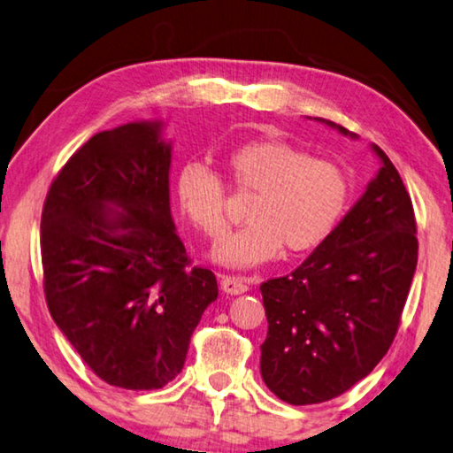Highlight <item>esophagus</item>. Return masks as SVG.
Returning a JSON list of instances; mask_svg holds the SVG:
<instances>
[{"instance_id": "obj_1", "label": "esophagus", "mask_w": 453, "mask_h": 453, "mask_svg": "<svg viewBox=\"0 0 453 453\" xmlns=\"http://www.w3.org/2000/svg\"><path fill=\"white\" fill-rule=\"evenodd\" d=\"M220 288L231 296L245 294V291L249 289V280H247V277H241V275H222L220 277Z\"/></svg>"}]
</instances>
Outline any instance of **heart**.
<instances>
[{
	"label": "heart",
	"mask_w": 453,
	"mask_h": 453,
	"mask_svg": "<svg viewBox=\"0 0 453 453\" xmlns=\"http://www.w3.org/2000/svg\"><path fill=\"white\" fill-rule=\"evenodd\" d=\"M222 168L239 194H253L249 225L214 249V259L249 267L288 255L311 253L330 239L350 200V178L342 165L314 157L285 139H255L236 145ZM176 196L188 222L208 239L228 231L226 186L203 164L178 172Z\"/></svg>",
	"instance_id": "1"
}]
</instances>
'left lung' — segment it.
<instances>
[{"label":"left lung","instance_id":"8db88e82","mask_svg":"<svg viewBox=\"0 0 453 453\" xmlns=\"http://www.w3.org/2000/svg\"><path fill=\"white\" fill-rule=\"evenodd\" d=\"M374 151L382 168L330 239L289 275L261 283L269 324L261 377L289 405L346 393L399 330L417 267V222L399 172Z\"/></svg>","mask_w":453,"mask_h":453}]
</instances>
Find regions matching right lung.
Segmentation results:
<instances>
[{"label":"right lung","mask_w":453,"mask_h":453,"mask_svg":"<svg viewBox=\"0 0 453 453\" xmlns=\"http://www.w3.org/2000/svg\"><path fill=\"white\" fill-rule=\"evenodd\" d=\"M170 162L159 123L101 131L62 165L42 208L50 316L96 377L131 391L178 377L219 296L217 277L192 265L173 228Z\"/></svg>","instance_id":"add662e5"}]
</instances>
